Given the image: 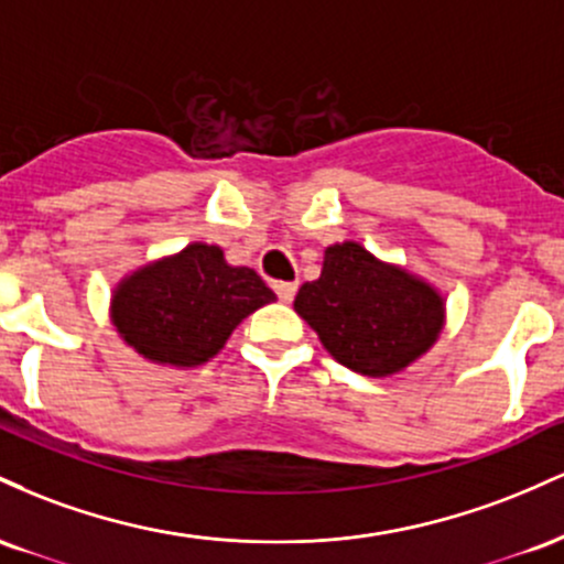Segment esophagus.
Instances as JSON below:
<instances>
[{"label":"esophagus","mask_w":564,"mask_h":564,"mask_svg":"<svg viewBox=\"0 0 564 564\" xmlns=\"http://www.w3.org/2000/svg\"><path fill=\"white\" fill-rule=\"evenodd\" d=\"M274 290H276V295H280L282 303H290L295 299V293H299V284H295V282H276Z\"/></svg>","instance_id":"1"}]
</instances>
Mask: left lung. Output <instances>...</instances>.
<instances>
[{
	"label": "left lung",
	"instance_id": "obj_1",
	"mask_svg": "<svg viewBox=\"0 0 564 564\" xmlns=\"http://www.w3.org/2000/svg\"><path fill=\"white\" fill-rule=\"evenodd\" d=\"M293 308L335 362L367 378L408 370L447 322L445 295L432 282L351 239L325 248L319 280L303 284Z\"/></svg>",
	"mask_w": 564,
	"mask_h": 564
}]
</instances>
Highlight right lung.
<instances>
[{"instance_id": "1", "label": "right lung", "mask_w": 564, "mask_h": 564, "mask_svg": "<svg viewBox=\"0 0 564 564\" xmlns=\"http://www.w3.org/2000/svg\"><path fill=\"white\" fill-rule=\"evenodd\" d=\"M276 301L248 265L218 245L192 242L113 284L109 316L119 338L154 365L192 370L226 346L245 316Z\"/></svg>"}]
</instances>
